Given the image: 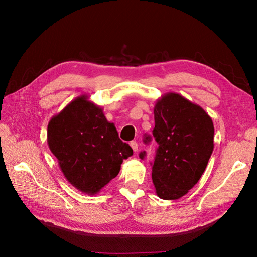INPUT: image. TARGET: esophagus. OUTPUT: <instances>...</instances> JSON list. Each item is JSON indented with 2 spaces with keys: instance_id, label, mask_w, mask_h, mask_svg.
Segmentation results:
<instances>
[{
  "instance_id": "esophagus-1",
  "label": "esophagus",
  "mask_w": 257,
  "mask_h": 257,
  "mask_svg": "<svg viewBox=\"0 0 257 257\" xmlns=\"http://www.w3.org/2000/svg\"><path fill=\"white\" fill-rule=\"evenodd\" d=\"M131 147H132V149L134 150V152H136L137 150H138V144L136 143V142H131Z\"/></svg>"
}]
</instances>
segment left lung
Segmentation results:
<instances>
[{"label": "left lung", "instance_id": "8db88e82", "mask_svg": "<svg viewBox=\"0 0 257 257\" xmlns=\"http://www.w3.org/2000/svg\"><path fill=\"white\" fill-rule=\"evenodd\" d=\"M152 131L159 148L152 164L157 195L166 200L184 196L204 174L214 148L212 119L200 106L168 92L154 106ZM151 141L145 137V143ZM146 152H141L144 159Z\"/></svg>", "mask_w": 257, "mask_h": 257}]
</instances>
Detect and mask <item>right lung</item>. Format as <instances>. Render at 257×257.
Returning a JSON list of instances; mask_svg holds the SVG:
<instances>
[{
    "instance_id": "obj_1",
    "label": "right lung",
    "mask_w": 257,
    "mask_h": 257,
    "mask_svg": "<svg viewBox=\"0 0 257 257\" xmlns=\"http://www.w3.org/2000/svg\"><path fill=\"white\" fill-rule=\"evenodd\" d=\"M47 143L66 180L88 195H95L118 176L123 160L133 155L103 108L87 95L76 97L52 116Z\"/></svg>"
}]
</instances>
